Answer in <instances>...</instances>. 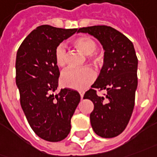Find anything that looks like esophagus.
<instances>
[{"label":"esophagus","instance_id":"34e87169","mask_svg":"<svg viewBox=\"0 0 157 157\" xmlns=\"http://www.w3.org/2000/svg\"><path fill=\"white\" fill-rule=\"evenodd\" d=\"M80 95H81V98L82 99V98H83V95H84V93L82 92V91H81V92H80Z\"/></svg>","mask_w":157,"mask_h":157}]
</instances>
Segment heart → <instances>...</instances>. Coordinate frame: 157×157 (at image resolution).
I'll list each match as a JSON object with an SVG mask.
<instances>
[{"label": "heart", "mask_w": 157, "mask_h": 157, "mask_svg": "<svg viewBox=\"0 0 157 157\" xmlns=\"http://www.w3.org/2000/svg\"><path fill=\"white\" fill-rule=\"evenodd\" d=\"M75 47L80 52L87 55L89 60L95 63H101L103 60V55L97 52L96 42L87 36H82L75 38L72 41ZM55 60L57 66L64 67L66 64V50L63 44H59L55 51ZM95 72L89 67H84L80 70H68L61 76L63 85L76 90H83L95 80Z\"/></svg>", "instance_id": "b5f03b06"}]
</instances>
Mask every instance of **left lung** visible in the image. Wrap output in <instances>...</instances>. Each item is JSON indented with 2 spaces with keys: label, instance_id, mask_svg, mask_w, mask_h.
Masks as SVG:
<instances>
[{
  "label": "left lung",
  "instance_id": "obj_1",
  "mask_svg": "<svg viewBox=\"0 0 157 157\" xmlns=\"http://www.w3.org/2000/svg\"><path fill=\"white\" fill-rule=\"evenodd\" d=\"M77 33L93 35L105 50L104 64L95 82L83 99L94 103L90 122L98 136L111 138L119 136L127 126L135 104L137 87V57L132 42L123 33L107 25L82 27ZM105 89V97L97 90Z\"/></svg>",
  "mask_w": 157,
  "mask_h": 157
}]
</instances>
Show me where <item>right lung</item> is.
I'll return each instance as SVG.
<instances>
[{
	"mask_svg": "<svg viewBox=\"0 0 157 157\" xmlns=\"http://www.w3.org/2000/svg\"><path fill=\"white\" fill-rule=\"evenodd\" d=\"M77 29H63L52 25L37 27L24 39L16 56V84L20 105L30 126L38 137L59 142L69 135L71 118L81 96L75 90L61 89L60 75L55 60L56 48Z\"/></svg>",
	"mask_w": 157,
	"mask_h": 157,
	"instance_id": "add662e5",
	"label": "right lung"
}]
</instances>
